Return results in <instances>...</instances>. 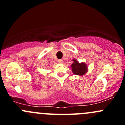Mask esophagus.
<instances>
[{
	"instance_id": "34e87169",
	"label": "esophagus",
	"mask_w": 125,
	"mask_h": 125,
	"mask_svg": "<svg viewBox=\"0 0 125 125\" xmlns=\"http://www.w3.org/2000/svg\"><path fill=\"white\" fill-rule=\"evenodd\" d=\"M58 62L60 63H63V59H59V60H58Z\"/></svg>"
}]
</instances>
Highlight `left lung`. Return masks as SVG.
I'll list each match as a JSON object with an SVG mask.
<instances>
[{"mask_svg":"<svg viewBox=\"0 0 125 125\" xmlns=\"http://www.w3.org/2000/svg\"><path fill=\"white\" fill-rule=\"evenodd\" d=\"M73 63L71 65L72 68V71L75 75H84L88 71V66L85 63H79L75 59H73Z\"/></svg>","mask_w":125,"mask_h":125,"instance_id":"1","label":"left lung"}]
</instances>
